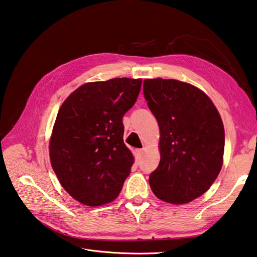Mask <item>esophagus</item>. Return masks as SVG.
I'll list each match as a JSON object with an SVG mask.
<instances>
[{
  "label": "esophagus",
  "instance_id": "obj_1",
  "mask_svg": "<svg viewBox=\"0 0 257 257\" xmlns=\"http://www.w3.org/2000/svg\"><path fill=\"white\" fill-rule=\"evenodd\" d=\"M142 154H143V149H139V150H137V157H138V159H141Z\"/></svg>",
  "mask_w": 257,
  "mask_h": 257
}]
</instances>
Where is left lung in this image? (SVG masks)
I'll list each match as a JSON object with an SVG mask.
<instances>
[{
  "label": "left lung",
  "instance_id": "8db88e82",
  "mask_svg": "<svg viewBox=\"0 0 257 257\" xmlns=\"http://www.w3.org/2000/svg\"><path fill=\"white\" fill-rule=\"evenodd\" d=\"M143 94L160 127L161 161L150 187L164 202H191L207 191L222 167L221 117L201 89L175 79H146Z\"/></svg>",
  "mask_w": 257,
  "mask_h": 257
}]
</instances>
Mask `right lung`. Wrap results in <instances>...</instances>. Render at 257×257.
Listing matches in <instances>:
<instances>
[{"mask_svg":"<svg viewBox=\"0 0 257 257\" xmlns=\"http://www.w3.org/2000/svg\"><path fill=\"white\" fill-rule=\"evenodd\" d=\"M142 79L87 82L66 98L50 138L52 168L62 187L87 206L113 202L135 163L123 143L122 116Z\"/></svg>","mask_w":257,"mask_h":257,"instance_id":"1","label":"right lung"}]
</instances>
